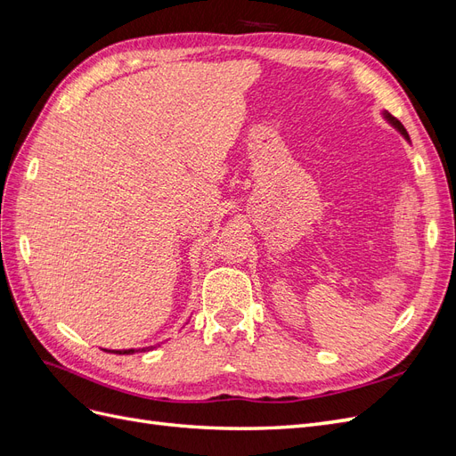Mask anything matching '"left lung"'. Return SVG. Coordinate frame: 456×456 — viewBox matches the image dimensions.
Listing matches in <instances>:
<instances>
[{
  "mask_svg": "<svg viewBox=\"0 0 456 456\" xmlns=\"http://www.w3.org/2000/svg\"><path fill=\"white\" fill-rule=\"evenodd\" d=\"M384 118H386V119H388V121H390V123H392V126H394V127H395V129H397V131H399V133H402V134H403V136H405V139H407V141H409V134H407V131H405V127H403V126H402V121H397V119H395V118H392V116H390V114H388V112H384Z\"/></svg>",
  "mask_w": 456,
  "mask_h": 456,
  "instance_id": "8db88e82",
  "label": "left lung"
}]
</instances>
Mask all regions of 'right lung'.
Masks as SVG:
<instances>
[{
	"label": "right lung",
	"instance_id": "right-lung-1",
	"mask_svg": "<svg viewBox=\"0 0 456 456\" xmlns=\"http://www.w3.org/2000/svg\"><path fill=\"white\" fill-rule=\"evenodd\" d=\"M151 348H154V346H148V348H142V350H114V354H134V352H146V350H151ZM106 352H110V350H106Z\"/></svg>",
	"mask_w": 456,
	"mask_h": 456
}]
</instances>
